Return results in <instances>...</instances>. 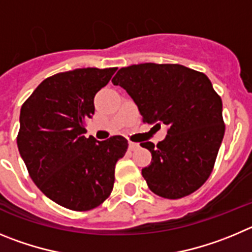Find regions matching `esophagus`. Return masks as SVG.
I'll list each match as a JSON object with an SVG mask.
<instances>
[{"instance_id":"1","label":"esophagus","mask_w":252,"mask_h":252,"mask_svg":"<svg viewBox=\"0 0 252 252\" xmlns=\"http://www.w3.org/2000/svg\"><path fill=\"white\" fill-rule=\"evenodd\" d=\"M138 148H139V144H138V143L129 142V149H130V151H137Z\"/></svg>"}]
</instances>
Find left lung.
<instances>
[{
    "instance_id": "left-lung-1",
    "label": "left lung",
    "mask_w": 252,
    "mask_h": 252,
    "mask_svg": "<svg viewBox=\"0 0 252 252\" xmlns=\"http://www.w3.org/2000/svg\"><path fill=\"white\" fill-rule=\"evenodd\" d=\"M112 83L130 95L144 123L167 126L157 146L140 143L152 153L142 169L149 189L169 199L197 191L214 169L225 134L222 100L210 79L183 65L146 63L122 67Z\"/></svg>"
}]
</instances>
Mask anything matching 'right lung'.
<instances>
[{
    "instance_id": "1",
    "label": "right lung",
    "mask_w": 252,
    "mask_h": 252,
    "mask_svg": "<svg viewBox=\"0 0 252 252\" xmlns=\"http://www.w3.org/2000/svg\"><path fill=\"white\" fill-rule=\"evenodd\" d=\"M117 67L75 69L45 79L21 106L17 147L31 180L54 202L72 211L98 207L110 196L115 163L128 140L87 138L95 94Z\"/></svg>"
}]
</instances>
